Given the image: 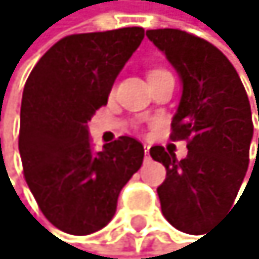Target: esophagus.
I'll use <instances>...</instances> for the list:
<instances>
[{
    "label": "esophagus",
    "mask_w": 259,
    "mask_h": 259,
    "mask_svg": "<svg viewBox=\"0 0 259 259\" xmlns=\"http://www.w3.org/2000/svg\"><path fill=\"white\" fill-rule=\"evenodd\" d=\"M149 146H144V152H146V159H149Z\"/></svg>",
    "instance_id": "obj_1"
}]
</instances>
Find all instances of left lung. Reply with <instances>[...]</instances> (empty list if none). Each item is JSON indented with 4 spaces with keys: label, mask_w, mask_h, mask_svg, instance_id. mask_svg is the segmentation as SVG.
I'll return each instance as SVG.
<instances>
[{
    "label": "left lung",
    "mask_w": 259,
    "mask_h": 259,
    "mask_svg": "<svg viewBox=\"0 0 259 259\" xmlns=\"http://www.w3.org/2000/svg\"><path fill=\"white\" fill-rule=\"evenodd\" d=\"M146 35L183 85L170 139L189 141L181 160L160 146L150 149V157L165 167V181L157 187L160 209L176 229L199 234L233 206L246 176L251 105L238 72L214 45L172 28Z\"/></svg>",
    "instance_id": "left-lung-1"
}]
</instances>
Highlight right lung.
Masks as SVG:
<instances>
[{"label":"right lung","mask_w":259,"mask_h":259,"mask_svg":"<svg viewBox=\"0 0 259 259\" xmlns=\"http://www.w3.org/2000/svg\"><path fill=\"white\" fill-rule=\"evenodd\" d=\"M144 39V28L70 35L31 70L21 99L20 155L26 184L45 218L65 233L102 229L122 187L141 169L142 144L122 136L92 149L89 120Z\"/></svg>","instance_id":"add662e5"}]
</instances>
